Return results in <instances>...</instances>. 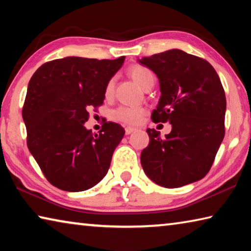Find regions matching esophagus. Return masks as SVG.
Returning <instances> with one entry per match:
<instances>
[{
  "label": "esophagus",
  "mask_w": 251,
  "mask_h": 251,
  "mask_svg": "<svg viewBox=\"0 0 251 251\" xmlns=\"http://www.w3.org/2000/svg\"><path fill=\"white\" fill-rule=\"evenodd\" d=\"M134 130H135L134 127H126V128H125V134L126 135H129V134L133 133Z\"/></svg>",
  "instance_id": "esophagus-1"
}]
</instances>
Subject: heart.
Listing matches in <instances>:
<instances>
[{
    "mask_svg": "<svg viewBox=\"0 0 251 251\" xmlns=\"http://www.w3.org/2000/svg\"><path fill=\"white\" fill-rule=\"evenodd\" d=\"M129 74L133 79L137 83L139 86L143 87L144 84L146 83V80L151 77L152 75L151 72L147 69V67H144L142 65H135L130 67ZM113 91V80H109L107 86H106V94H110ZM145 113V109L143 107H139V106H130V105H121L118 106L112 112V118L114 121L125 123V124H130L135 125L141 121L142 116Z\"/></svg>",
    "mask_w": 251,
    "mask_h": 251,
    "instance_id": "1",
    "label": "heart"
}]
</instances>
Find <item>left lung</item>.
I'll list each match as a JSON object with an SVG mask.
<instances>
[{"label": "left lung", "instance_id": "1", "mask_svg": "<svg viewBox=\"0 0 251 251\" xmlns=\"http://www.w3.org/2000/svg\"><path fill=\"white\" fill-rule=\"evenodd\" d=\"M159 79L161 96L154 123H169L159 136L147 129L150 144L142 151L144 172L157 185L177 188L207 175L225 136L226 96L220 78L206 59L169 50L138 59Z\"/></svg>", "mask_w": 251, "mask_h": 251}]
</instances>
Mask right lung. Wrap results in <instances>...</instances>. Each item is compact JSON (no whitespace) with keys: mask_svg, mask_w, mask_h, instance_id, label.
<instances>
[{"mask_svg":"<svg viewBox=\"0 0 251 251\" xmlns=\"http://www.w3.org/2000/svg\"><path fill=\"white\" fill-rule=\"evenodd\" d=\"M125 56H69L45 63L29 79L22 109L27 147L50 184L83 192L105 177L125 130L106 122L100 134L86 129L88 110L103 104L109 79Z\"/></svg>","mask_w":251,"mask_h":251,"instance_id":"right-lung-1","label":"right lung"}]
</instances>
